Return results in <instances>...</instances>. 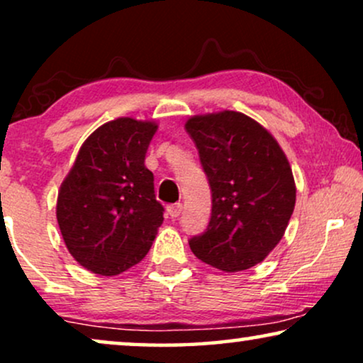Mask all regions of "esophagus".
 I'll return each instance as SVG.
<instances>
[{"label":"esophagus","instance_id":"34e87169","mask_svg":"<svg viewBox=\"0 0 363 363\" xmlns=\"http://www.w3.org/2000/svg\"><path fill=\"white\" fill-rule=\"evenodd\" d=\"M182 210H183L182 203H175V205H168V206H167V213H168V215H170L172 218H178V216H180Z\"/></svg>","mask_w":363,"mask_h":363}]
</instances>
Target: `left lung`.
<instances>
[{
	"label": "left lung",
	"instance_id": "1",
	"mask_svg": "<svg viewBox=\"0 0 363 363\" xmlns=\"http://www.w3.org/2000/svg\"><path fill=\"white\" fill-rule=\"evenodd\" d=\"M185 128L211 188V218L206 231L190 240L193 255L225 272L259 264L294 211L296 183L286 153L241 112L195 116Z\"/></svg>",
	"mask_w": 363,
	"mask_h": 363
}]
</instances>
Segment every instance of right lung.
Returning <instances> with one entry per match:
<instances>
[{"label":"right lung","mask_w":363,"mask_h":363,"mask_svg":"<svg viewBox=\"0 0 363 363\" xmlns=\"http://www.w3.org/2000/svg\"><path fill=\"white\" fill-rule=\"evenodd\" d=\"M158 125L121 117L82 143L57 195L56 216L74 259L117 276L140 262L163 223L145 153Z\"/></svg>","instance_id":"obj_1"}]
</instances>
